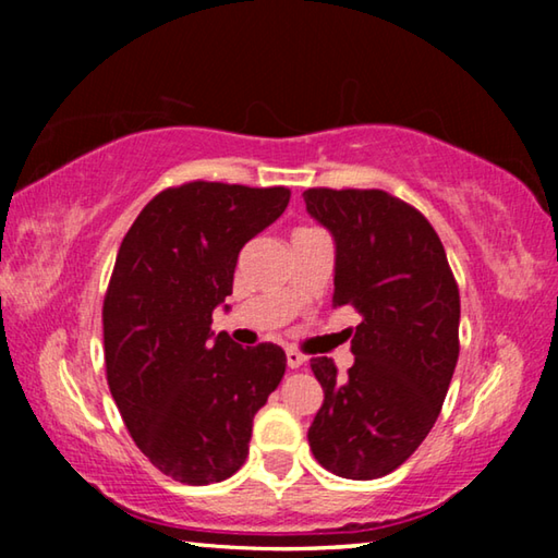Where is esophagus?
I'll return each mask as SVG.
<instances>
[{"label": "esophagus", "instance_id": "34e87169", "mask_svg": "<svg viewBox=\"0 0 558 558\" xmlns=\"http://www.w3.org/2000/svg\"><path fill=\"white\" fill-rule=\"evenodd\" d=\"M286 359H288V366L290 369H298V366H302L307 362L305 354H300L298 349H286Z\"/></svg>", "mask_w": 558, "mask_h": 558}]
</instances>
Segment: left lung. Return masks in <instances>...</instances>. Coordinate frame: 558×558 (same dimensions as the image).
Masks as SVG:
<instances>
[{
    "mask_svg": "<svg viewBox=\"0 0 558 558\" xmlns=\"http://www.w3.org/2000/svg\"><path fill=\"white\" fill-rule=\"evenodd\" d=\"M302 196L335 235L332 305L362 315L347 376L332 359H310L325 391L310 450L339 477L376 480L413 456L446 401L460 354L458 282L436 229L411 204L381 189Z\"/></svg>",
    "mask_w": 558,
    "mask_h": 558,
    "instance_id": "8db88e82",
    "label": "left lung"
}]
</instances>
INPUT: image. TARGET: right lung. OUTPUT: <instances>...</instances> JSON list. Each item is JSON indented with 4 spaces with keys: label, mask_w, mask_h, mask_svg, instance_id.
<instances>
[{
    "label": "right lung",
    "mask_w": 558,
    "mask_h": 558,
    "mask_svg": "<svg viewBox=\"0 0 558 558\" xmlns=\"http://www.w3.org/2000/svg\"><path fill=\"white\" fill-rule=\"evenodd\" d=\"M288 202L286 186L186 182L159 192L120 243L102 300L108 386L135 446L177 483L231 477L286 374L278 344L214 337L211 313L243 245Z\"/></svg>",
    "instance_id": "right-lung-1"
}]
</instances>
